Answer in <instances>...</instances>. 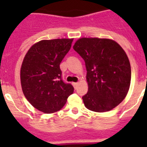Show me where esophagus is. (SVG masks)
Listing matches in <instances>:
<instances>
[{"label": "esophagus", "instance_id": "obj_1", "mask_svg": "<svg viewBox=\"0 0 147 147\" xmlns=\"http://www.w3.org/2000/svg\"><path fill=\"white\" fill-rule=\"evenodd\" d=\"M72 85H73V86H74V88H77V87H78V82H73L72 83Z\"/></svg>", "mask_w": 147, "mask_h": 147}]
</instances>
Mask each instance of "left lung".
Segmentation results:
<instances>
[{"mask_svg":"<svg viewBox=\"0 0 147 147\" xmlns=\"http://www.w3.org/2000/svg\"><path fill=\"white\" fill-rule=\"evenodd\" d=\"M75 51L85 62L88 91L84 105L94 112L109 111L127 96L131 80L129 59L114 40L106 38L78 39Z\"/></svg>","mask_w":147,"mask_h":147,"instance_id":"left-lung-1","label":"left lung"}]
</instances>
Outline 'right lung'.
Returning <instances> with one entry per match:
<instances>
[{
	"label": "right lung",
	"mask_w": 147,
	"mask_h": 147,
	"mask_svg": "<svg viewBox=\"0 0 147 147\" xmlns=\"http://www.w3.org/2000/svg\"><path fill=\"white\" fill-rule=\"evenodd\" d=\"M73 39L39 41L29 49L20 69L22 91L31 105L45 114L59 111L74 92L63 82L59 65Z\"/></svg>",
	"instance_id": "obj_1"
}]
</instances>
